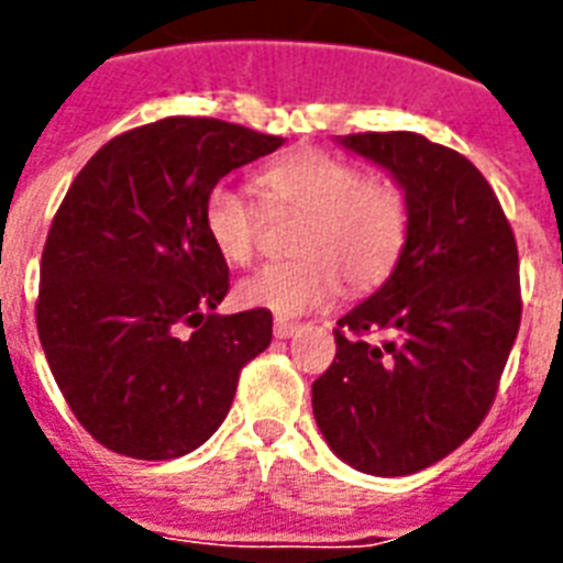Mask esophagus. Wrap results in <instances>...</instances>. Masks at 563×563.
Segmentation results:
<instances>
[{
  "mask_svg": "<svg viewBox=\"0 0 563 563\" xmlns=\"http://www.w3.org/2000/svg\"><path fill=\"white\" fill-rule=\"evenodd\" d=\"M295 333H298V324H295V321H286V318H277V321H274V335H277V339H289V335Z\"/></svg>",
  "mask_w": 563,
  "mask_h": 563,
  "instance_id": "1",
  "label": "esophagus"
}]
</instances>
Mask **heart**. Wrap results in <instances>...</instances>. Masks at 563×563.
<instances>
[{
  "instance_id": "b5f03b06",
  "label": "heart",
  "mask_w": 563,
  "mask_h": 563,
  "mask_svg": "<svg viewBox=\"0 0 563 563\" xmlns=\"http://www.w3.org/2000/svg\"><path fill=\"white\" fill-rule=\"evenodd\" d=\"M268 210L300 212L291 263H272L236 286L239 303L291 318L333 303L344 280L362 295L383 286L409 242V203L397 184L362 178L333 154L300 148L256 175ZM203 230L228 263H247L263 228L260 203L221 180L203 198Z\"/></svg>"
}]
</instances>
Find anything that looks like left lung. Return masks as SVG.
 I'll list each match as a JSON object with an SVG mask.
<instances>
[{
	"instance_id": "1",
	"label": "left lung",
	"mask_w": 563,
	"mask_h": 563,
	"mask_svg": "<svg viewBox=\"0 0 563 563\" xmlns=\"http://www.w3.org/2000/svg\"><path fill=\"white\" fill-rule=\"evenodd\" d=\"M409 203L394 274L335 327L333 365L312 411L342 462L409 476L476 432L520 330L517 242L490 184L467 157L411 131L351 134Z\"/></svg>"
}]
</instances>
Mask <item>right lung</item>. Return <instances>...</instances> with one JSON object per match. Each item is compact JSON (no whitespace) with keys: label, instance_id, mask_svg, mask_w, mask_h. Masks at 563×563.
I'll return each instance as SVG.
<instances>
[{"label":"right lung","instance_id":"right-lung-1","mask_svg":"<svg viewBox=\"0 0 563 563\" xmlns=\"http://www.w3.org/2000/svg\"><path fill=\"white\" fill-rule=\"evenodd\" d=\"M280 145L221 119H161L101 145L57 207L40 344L78 423L113 453H192L272 344L268 309L216 312L230 274L201 212L210 187Z\"/></svg>","mask_w":563,"mask_h":563}]
</instances>
